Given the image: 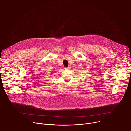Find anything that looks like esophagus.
I'll return each mask as SVG.
<instances>
[{"label":"esophagus","mask_w":131,"mask_h":131,"mask_svg":"<svg viewBox=\"0 0 131 131\" xmlns=\"http://www.w3.org/2000/svg\"><path fill=\"white\" fill-rule=\"evenodd\" d=\"M66 69H70V67H66L65 68Z\"/></svg>","instance_id":"obj_1"}]
</instances>
